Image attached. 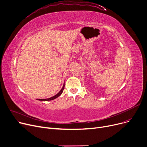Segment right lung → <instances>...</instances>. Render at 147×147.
Masks as SVG:
<instances>
[{"mask_svg": "<svg viewBox=\"0 0 147 147\" xmlns=\"http://www.w3.org/2000/svg\"><path fill=\"white\" fill-rule=\"evenodd\" d=\"M64 86H65V84L64 83L63 84V88H62V89H61V90L58 92V93L57 94H56L55 96H53L52 97H51L49 98H46V99H37L38 100V101H51V100H53L55 99L56 98H57L58 96H59L62 93H63V92L64 90Z\"/></svg>", "mask_w": 147, "mask_h": 147, "instance_id": "add662e5", "label": "right lung"}]
</instances>
